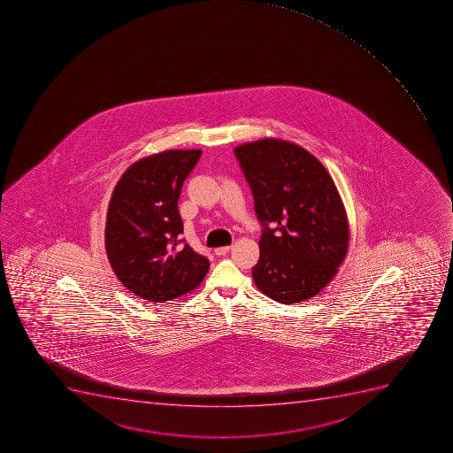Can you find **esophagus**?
Returning a JSON list of instances; mask_svg holds the SVG:
<instances>
[{
	"label": "esophagus",
	"instance_id": "obj_1",
	"mask_svg": "<svg viewBox=\"0 0 453 453\" xmlns=\"http://www.w3.org/2000/svg\"><path fill=\"white\" fill-rule=\"evenodd\" d=\"M229 250H231V247H219V248H217V250H215V254H217V256H225V254H228L229 252Z\"/></svg>",
	"mask_w": 453,
	"mask_h": 453
}]
</instances>
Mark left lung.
I'll list each match as a JSON object with an SVG mask.
<instances>
[{
  "label": "left lung",
  "instance_id": "8db88e82",
  "mask_svg": "<svg viewBox=\"0 0 453 453\" xmlns=\"http://www.w3.org/2000/svg\"><path fill=\"white\" fill-rule=\"evenodd\" d=\"M260 220L257 288L279 303H300L334 279L347 256L349 228L338 189L302 147L264 138L234 150Z\"/></svg>",
  "mask_w": 453,
  "mask_h": 453
}]
</instances>
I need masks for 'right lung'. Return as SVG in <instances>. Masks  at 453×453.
I'll return each mask as SVG.
<instances>
[{
  "label": "right lung",
  "mask_w": 453,
  "mask_h": 453,
  "mask_svg": "<svg viewBox=\"0 0 453 453\" xmlns=\"http://www.w3.org/2000/svg\"><path fill=\"white\" fill-rule=\"evenodd\" d=\"M201 150H169L142 158L115 186L106 215V256L131 293L165 303L202 283L209 260L181 240L177 202Z\"/></svg>",
  "instance_id": "1"
}]
</instances>
